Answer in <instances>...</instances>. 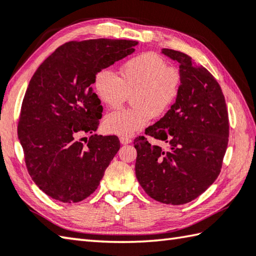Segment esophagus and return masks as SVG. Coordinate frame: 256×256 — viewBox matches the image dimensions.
<instances>
[{
  "instance_id": "esophagus-1",
  "label": "esophagus",
  "mask_w": 256,
  "mask_h": 256,
  "mask_svg": "<svg viewBox=\"0 0 256 256\" xmlns=\"http://www.w3.org/2000/svg\"><path fill=\"white\" fill-rule=\"evenodd\" d=\"M120 142H121V144L125 145V144H130V143H131L132 140L130 138H126V136H122V138H120Z\"/></svg>"
}]
</instances>
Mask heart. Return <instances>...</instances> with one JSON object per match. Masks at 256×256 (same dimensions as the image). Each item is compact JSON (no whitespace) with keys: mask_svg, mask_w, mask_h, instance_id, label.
I'll return each instance as SVG.
<instances>
[{"mask_svg":"<svg viewBox=\"0 0 256 256\" xmlns=\"http://www.w3.org/2000/svg\"><path fill=\"white\" fill-rule=\"evenodd\" d=\"M182 73L160 55L145 52L128 60L120 68V78L110 70L95 75L94 88L108 108L123 106L132 95L134 108L108 114L104 128L108 133L130 136L151 121L166 114L182 88Z\"/></svg>","mask_w":256,"mask_h":256,"instance_id":"obj_1","label":"heart"}]
</instances>
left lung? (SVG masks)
<instances>
[{
    "label": "left lung",
    "mask_w": 256,
    "mask_h": 256,
    "mask_svg": "<svg viewBox=\"0 0 256 256\" xmlns=\"http://www.w3.org/2000/svg\"><path fill=\"white\" fill-rule=\"evenodd\" d=\"M162 53L178 61L182 88L171 110L145 134L168 144L134 140L135 174L148 196L165 204L191 202L206 191L222 168L228 142V114L221 86L202 65L171 48Z\"/></svg>",
    "instance_id": "obj_1"
}]
</instances>
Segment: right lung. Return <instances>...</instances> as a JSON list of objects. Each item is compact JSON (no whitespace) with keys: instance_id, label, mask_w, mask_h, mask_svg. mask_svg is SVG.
Masks as SVG:
<instances>
[{"instance_id":"right-lung-1","label":"right lung","mask_w":256,"mask_h":256,"mask_svg":"<svg viewBox=\"0 0 256 256\" xmlns=\"http://www.w3.org/2000/svg\"><path fill=\"white\" fill-rule=\"evenodd\" d=\"M136 41H71L40 65L25 92L18 135L28 174L56 201L76 203L98 188L120 150L115 135L96 131L103 108L92 84L95 75L134 52Z\"/></svg>"}]
</instances>
